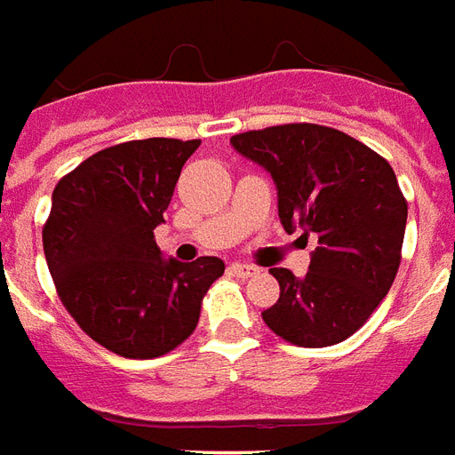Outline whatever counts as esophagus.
Segmentation results:
<instances>
[{"instance_id":"34e87169","label":"esophagus","mask_w":455,"mask_h":455,"mask_svg":"<svg viewBox=\"0 0 455 455\" xmlns=\"http://www.w3.org/2000/svg\"><path fill=\"white\" fill-rule=\"evenodd\" d=\"M230 271L237 275V278H251V275H256V268L251 264H240V261H235V264H230Z\"/></svg>"}]
</instances>
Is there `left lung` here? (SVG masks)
I'll return each instance as SVG.
<instances>
[{
  "mask_svg": "<svg viewBox=\"0 0 455 455\" xmlns=\"http://www.w3.org/2000/svg\"><path fill=\"white\" fill-rule=\"evenodd\" d=\"M278 189L280 223L316 235L302 278L271 268L278 302L261 312L299 347L343 343L381 305L401 266L408 201L394 167L353 136L319 124H280L230 139Z\"/></svg>",
  "mask_w": 455,
  "mask_h": 455,
  "instance_id": "1",
  "label": "left lung"
}]
</instances>
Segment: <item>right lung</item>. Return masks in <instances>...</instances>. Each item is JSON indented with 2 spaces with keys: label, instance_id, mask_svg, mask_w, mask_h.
I'll return each instance as SVG.
<instances>
[{
  "label": "right lung",
  "instance_id": "1",
  "mask_svg": "<svg viewBox=\"0 0 455 455\" xmlns=\"http://www.w3.org/2000/svg\"><path fill=\"white\" fill-rule=\"evenodd\" d=\"M201 141L143 139L98 150L61 177L43 228L61 305L95 343L132 360L175 350L199 323L201 299L225 264L163 259L165 223L184 163Z\"/></svg>",
  "mask_w": 455,
  "mask_h": 455
}]
</instances>
